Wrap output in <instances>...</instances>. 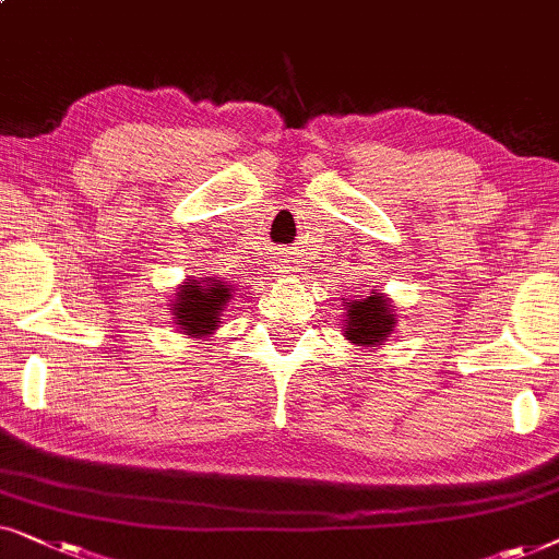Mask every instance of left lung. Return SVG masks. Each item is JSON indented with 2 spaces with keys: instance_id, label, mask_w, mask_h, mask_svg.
Masks as SVG:
<instances>
[{
  "instance_id": "left-lung-1",
  "label": "left lung",
  "mask_w": 559,
  "mask_h": 559,
  "mask_svg": "<svg viewBox=\"0 0 559 559\" xmlns=\"http://www.w3.org/2000/svg\"><path fill=\"white\" fill-rule=\"evenodd\" d=\"M345 307V334L355 345L376 347L389 337L396 324V317L391 314L389 301L381 294L373 292L370 296H357L353 301L342 304Z\"/></svg>"
}]
</instances>
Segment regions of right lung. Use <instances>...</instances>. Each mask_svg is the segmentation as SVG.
<instances>
[{
	"label": "right lung",
	"mask_w": 559,
	"mask_h": 559,
	"mask_svg": "<svg viewBox=\"0 0 559 559\" xmlns=\"http://www.w3.org/2000/svg\"><path fill=\"white\" fill-rule=\"evenodd\" d=\"M233 292L225 286V281H189L181 292L176 294V301L170 304L174 309V322L178 330L193 337H204L219 326V317L225 311Z\"/></svg>",
	"instance_id": "1"
}]
</instances>
